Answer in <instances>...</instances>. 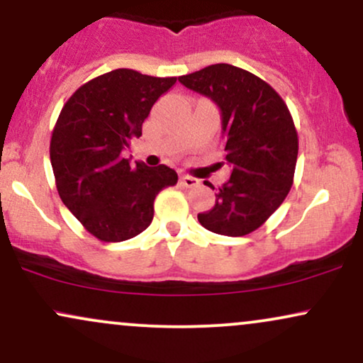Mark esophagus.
Listing matches in <instances>:
<instances>
[{
  "mask_svg": "<svg viewBox=\"0 0 363 363\" xmlns=\"http://www.w3.org/2000/svg\"><path fill=\"white\" fill-rule=\"evenodd\" d=\"M181 184L184 187H198L199 184H201V181L196 177H191V176H181Z\"/></svg>",
  "mask_w": 363,
  "mask_h": 363,
  "instance_id": "esophagus-1",
  "label": "esophagus"
}]
</instances>
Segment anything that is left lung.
Returning a JSON list of instances; mask_svg holds the SVG:
<instances>
[{
    "mask_svg": "<svg viewBox=\"0 0 363 363\" xmlns=\"http://www.w3.org/2000/svg\"><path fill=\"white\" fill-rule=\"evenodd\" d=\"M179 82L220 107L225 162L232 167L215 206L198 215L199 223L220 235L251 234L277 211L294 184L298 136L289 107L259 77L225 62L182 74Z\"/></svg>",
    "mask_w": 363,
    "mask_h": 363,
    "instance_id": "8db88e82",
    "label": "left lung"
}]
</instances>
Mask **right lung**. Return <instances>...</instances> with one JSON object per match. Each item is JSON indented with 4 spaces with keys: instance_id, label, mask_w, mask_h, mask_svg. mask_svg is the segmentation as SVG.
I'll return each mask as SVG.
<instances>
[{
    "instance_id": "obj_1",
    "label": "right lung",
    "mask_w": 363,
    "mask_h": 363,
    "mask_svg": "<svg viewBox=\"0 0 363 363\" xmlns=\"http://www.w3.org/2000/svg\"><path fill=\"white\" fill-rule=\"evenodd\" d=\"M176 80L119 68L83 83L62 106L49 147L57 193L102 242L141 234L153 220L157 194L177 184L167 165H133L121 153L140 138L153 104Z\"/></svg>"
}]
</instances>
